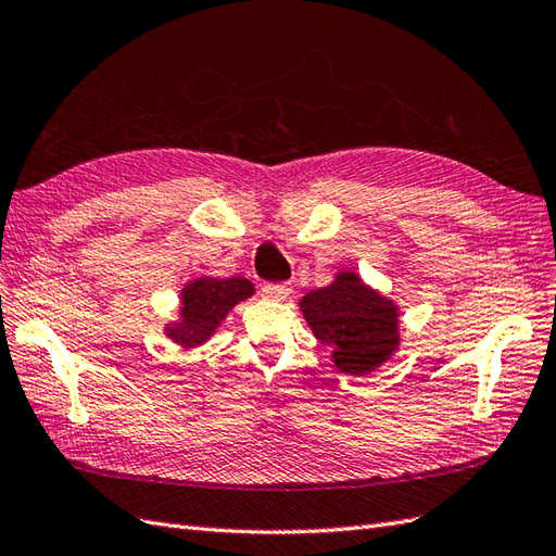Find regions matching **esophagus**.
<instances>
[{
  "label": "esophagus",
  "instance_id": "34e87169",
  "mask_svg": "<svg viewBox=\"0 0 556 556\" xmlns=\"http://www.w3.org/2000/svg\"><path fill=\"white\" fill-rule=\"evenodd\" d=\"M261 293L265 298H269V301H287L291 293V287H287V283H265Z\"/></svg>",
  "mask_w": 556,
  "mask_h": 556
}]
</instances>
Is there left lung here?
<instances>
[{
  "mask_svg": "<svg viewBox=\"0 0 556 556\" xmlns=\"http://www.w3.org/2000/svg\"><path fill=\"white\" fill-rule=\"evenodd\" d=\"M303 315L321 343L333 348V362L345 374L364 376L388 362L400 345L396 307L354 273L303 298Z\"/></svg>",
  "mask_w": 556,
  "mask_h": 556,
  "instance_id": "left-lung-1",
  "label": "left lung"
}]
</instances>
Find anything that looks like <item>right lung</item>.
Returning <instances> with one entry per match:
<instances>
[{
  "instance_id": "1",
  "label": "right lung",
  "mask_w": 556,
  "mask_h": 556,
  "mask_svg": "<svg viewBox=\"0 0 556 556\" xmlns=\"http://www.w3.org/2000/svg\"><path fill=\"white\" fill-rule=\"evenodd\" d=\"M253 293V283L241 277L216 279L202 277L190 281L182 289V307L180 324L166 329L168 338L176 343L192 348L202 345L204 340L216 331V326L239 301H244Z\"/></svg>"
}]
</instances>
